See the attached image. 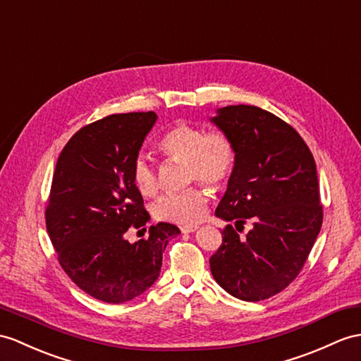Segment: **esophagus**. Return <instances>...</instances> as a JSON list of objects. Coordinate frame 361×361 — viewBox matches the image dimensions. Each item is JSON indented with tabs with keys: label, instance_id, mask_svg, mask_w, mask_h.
Listing matches in <instances>:
<instances>
[{
	"label": "esophagus",
	"instance_id": "obj_1",
	"mask_svg": "<svg viewBox=\"0 0 361 361\" xmlns=\"http://www.w3.org/2000/svg\"><path fill=\"white\" fill-rule=\"evenodd\" d=\"M197 225H185V226H180V231L182 233H195L197 230Z\"/></svg>",
	"mask_w": 361,
	"mask_h": 361
}]
</instances>
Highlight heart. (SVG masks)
Masks as SVG:
<instances>
[{"mask_svg": "<svg viewBox=\"0 0 361 361\" xmlns=\"http://www.w3.org/2000/svg\"><path fill=\"white\" fill-rule=\"evenodd\" d=\"M159 150L169 159L187 162V182L202 180L213 188H221L230 179L235 164L231 140L222 133L205 135L195 126L178 122L161 136ZM135 187L140 195L152 196L157 190L154 166L144 154H139L131 166ZM208 191L191 187L183 191L165 192L153 204V214L161 221L174 224H196L205 214Z\"/></svg>", "mask_w": 361, "mask_h": 361, "instance_id": "b5f03b06", "label": "heart"}]
</instances>
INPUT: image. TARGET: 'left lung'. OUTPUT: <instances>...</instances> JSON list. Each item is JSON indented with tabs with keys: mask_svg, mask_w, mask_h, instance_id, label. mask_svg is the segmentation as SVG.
<instances>
[{
	"mask_svg": "<svg viewBox=\"0 0 361 361\" xmlns=\"http://www.w3.org/2000/svg\"><path fill=\"white\" fill-rule=\"evenodd\" d=\"M209 122L231 140L234 170L216 216L231 225L209 259L211 274L228 294L265 300L293 282L320 233L323 209L315 161L297 131L254 105H228Z\"/></svg>",
	"mask_w": 361,
	"mask_h": 361,
	"instance_id": "8db88e82",
	"label": "left lung"
}]
</instances>
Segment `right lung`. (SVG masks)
<instances>
[{"label":"right lung","mask_w":361,"mask_h":361,"mask_svg":"<svg viewBox=\"0 0 361 361\" xmlns=\"http://www.w3.org/2000/svg\"><path fill=\"white\" fill-rule=\"evenodd\" d=\"M154 111L121 113L82 127L61 152L46 224L61 267L84 293L126 303L145 293L162 267V252L180 231L159 222L148 239L130 243V226L150 221L131 166L156 124Z\"/></svg>","instance_id":"1"}]
</instances>
